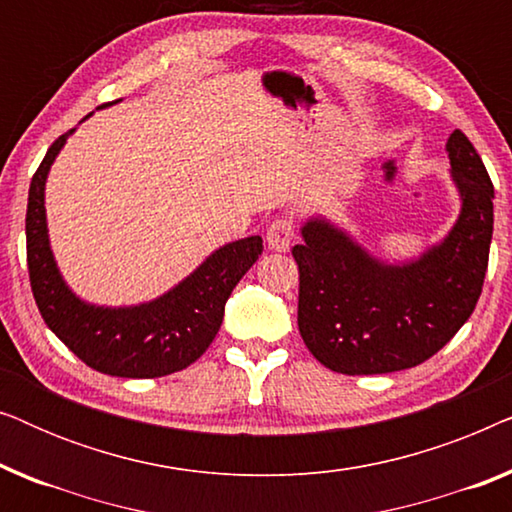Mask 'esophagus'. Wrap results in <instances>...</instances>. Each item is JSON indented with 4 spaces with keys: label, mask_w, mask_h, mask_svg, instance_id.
Here are the masks:
<instances>
[{
    "label": "esophagus",
    "mask_w": 512,
    "mask_h": 512,
    "mask_svg": "<svg viewBox=\"0 0 512 512\" xmlns=\"http://www.w3.org/2000/svg\"><path fill=\"white\" fill-rule=\"evenodd\" d=\"M293 237H296V226H293L291 216H279L270 223L268 233H265V240H268V247L272 251H289Z\"/></svg>",
    "instance_id": "obj_1"
}]
</instances>
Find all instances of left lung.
Here are the masks:
<instances>
[{
	"label": "left lung",
	"instance_id": "8db88e82",
	"mask_svg": "<svg viewBox=\"0 0 512 512\" xmlns=\"http://www.w3.org/2000/svg\"><path fill=\"white\" fill-rule=\"evenodd\" d=\"M461 214L419 261L387 265L324 219L303 226L298 328L314 359L342 375L419 366L471 317L485 282L494 230V186L461 130L447 139Z\"/></svg>",
	"mask_w": 512,
	"mask_h": 512
}]
</instances>
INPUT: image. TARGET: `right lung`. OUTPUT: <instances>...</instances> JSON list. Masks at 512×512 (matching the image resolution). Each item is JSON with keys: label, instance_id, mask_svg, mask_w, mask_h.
I'll list each match as a JSON object with an SVG mask.
<instances>
[{"label": "right lung", "instance_id": "1", "mask_svg": "<svg viewBox=\"0 0 512 512\" xmlns=\"http://www.w3.org/2000/svg\"><path fill=\"white\" fill-rule=\"evenodd\" d=\"M60 135L34 172L27 198V270L46 326L86 363L104 375L151 380L198 361L219 333L226 300L263 251L258 235L216 249L193 275L151 303L95 307L62 282L48 247L44 186L67 137Z\"/></svg>", "mask_w": 512, "mask_h": 512}]
</instances>
